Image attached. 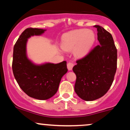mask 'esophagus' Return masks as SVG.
Wrapping results in <instances>:
<instances>
[{
    "label": "esophagus",
    "mask_w": 130,
    "mask_h": 130,
    "mask_svg": "<svg viewBox=\"0 0 130 130\" xmlns=\"http://www.w3.org/2000/svg\"><path fill=\"white\" fill-rule=\"evenodd\" d=\"M74 66V63H73L72 62H69L68 63H67V68H68V70L69 71H71L72 70L73 67Z\"/></svg>",
    "instance_id": "1"
}]
</instances>
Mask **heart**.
<instances>
[{
	"label": "heart",
	"instance_id": "obj_1",
	"mask_svg": "<svg viewBox=\"0 0 130 130\" xmlns=\"http://www.w3.org/2000/svg\"><path fill=\"white\" fill-rule=\"evenodd\" d=\"M95 35L92 30L78 29L65 34L62 38L61 46L65 51L74 49V53L77 57L87 55L93 45Z\"/></svg>",
	"mask_w": 130,
	"mask_h": 130
}]
</instances>
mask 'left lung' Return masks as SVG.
Instances as JSON below:
<instances>
[{
    "label": "left lung",
    "mask_w": 130,
    "mask_h": 130,
    "mask_svg": "<svg viewBox=\"0 0 130 130\" xmlns=\"http://www.w3.org/2000/svg\"><path fill=\"white\" fill-rule=\"evenodd\" d=\"M99 45L84 57L76 61L73 68L76 75L74 91L81 99L93 101L107 93L117 70V51L112 35L95 25Z\"/></svg>",
    "instance_id": "obj_1"
}]
</instances>
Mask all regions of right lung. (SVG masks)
Listing matches in <instances>:
<instances>
[{
  "instance_id": "1",
  "label": "right lung",
  "mask_w": 130,
  "mask_h": 130,
  "mask_svg": "<svg viewBox=\"0 0 130 130\" xmlns=\"http://www.w3.org/2000/svg\"><path fill=\"white\" fill-rule=\"evenodd\" d=\"M45 29L27 28L22 33L13 48L12 69L19 87L30 97L45 100L53 96L59 89L61 79L67 73V62L36 65L28 59V38L41 35Z\"/></svg>"
}]
</instances>
